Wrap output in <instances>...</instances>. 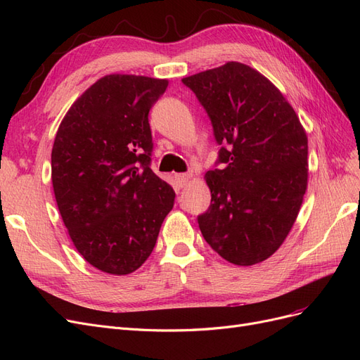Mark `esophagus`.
Wrapping results in <instances>:
<instances>
[{"label": "esophagus", "instance_id": "1", "mask_svg": "<svg viewBox=\"0 0 360 360\" xmlns=\"http://www.w3.org/2000/svg\"><path fill=\"white\" fill-rule=\"evenodd\" d=\"M189 180H191L189 174H176V183L179 188H186Z\"/></svg>", "mask_w": 360, "mask_h": 360}]
</instances>
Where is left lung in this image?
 <instances>
[{
	"label": "left lung",
	"mask_w": 360,
	"mask_h": 360,
	"mask_svg": "<svg viewBox=\"0 0 360 360\" xmlns=\"http://www.w3.org/2000/svg\"><path fill=\"white\" fill-rule=\"evenodd\" d=\"M209 115L219 156L205 181V242L226 261L252 266L274 255L299 214L308 184V138L285 97L246 64L183 78Z\"/></svg>",
	"instance_id": "left-lung-1"
}]
</instances>
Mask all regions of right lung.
Returning a JSON list of instances; mask_svg holds the SVG:
<instances>
[{"instance_id": "add662e5", "label": "right lung", "mask_w": 360, "mask_h": 360, "mask_svg": "<svg viewBox=\"0 0 360 360\" xmlns=\"http://www.w3.org/2000/svg\"><path fill=\"white\" fill-rule=\"evenodd\" d=\"M167 79L108 75L78 97L58 127L51 167L63 222L85 261L129 275L153 250L176 192L151 171L148 112Z\"/></svg>"}]
</instances>
